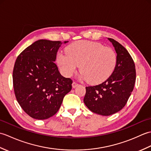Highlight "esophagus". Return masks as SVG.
Returning a JSON list of instances; mask_svg holds the SVG:
<instances>
[{
  "mask_svg": "<svg viewBox=\"0 0 151 151\" xmlns=\"http://www.w3.org/2000/svg\"><path fill=\"white\" fill-rule=\"evenodd\" d=\"M77 86H78V84H77V83L75 82H73V84H72V87H73V88H75Z\"/></svg>",
  "mask_w": 151,
  "mask_h": 151,
  "instance_id": "esophagus-1",
  "label": "esophagus"
}]
</instances>
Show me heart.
I'll return each mask as SVG.
<instances>
[{"label": "heart", "instance_id": "heart-1", "mask_svg": "<svg viewBox=\"0 0 151 151\" xmlns=\"http://www.w3.org/2000/svg\"><path fill=\"white\" fill-rule=\"evenodd\" d=\"M66 53L57 55V62L63 75L67 77L72 76L80 65L82 77L89 84L105 81L116 66L115 51L95 41H76L67 47Z\"/></svg>", "mask_w": 151, "mask_h": 151}]
</instances>
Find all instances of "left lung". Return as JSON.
Returning a JSON list of instances; mask_svg holds the SVG:
<instances>
[{
  "label": "left lung",
  "mask_w": 151,
  "mask_h": 151,
  "mask_svg": "<svg viewBox=\"0 0 151 151\" xmlns=\"http://www.w3.org/2000/svg\"><path fill=\"white\" fill-rule=\"evenodd\" d=\"M117 54V63L106 81L86 87L84 102L93 113L108 116L117 113L129 100L136 82L135 64L125 48L115 40L108 38Z\"/></svg>",
  "instance_id": "1"
}]
</instances>
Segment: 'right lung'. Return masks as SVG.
I'll list each match as a JSON object with an SVG mask.
<instances>
[{
  "mask_svg": "<svg viewBox=\"0 0 151 151\" xmlns=\"http://www.w3.org/2000/svg\"><path fill=\"white\" fill-rule=\"evenodd\" d=\"M62 44L60 41L40 40L15 61L13 83L16 99L22 110L36 119H47L56 114L72 89L71 79L61 75L54 63Z\"/></svg>",
  "mask_w": 151,
  "mask_h": 151,
  "instance_id": "right-lung-1",
  "label": "right lung"
}]
</instances>
